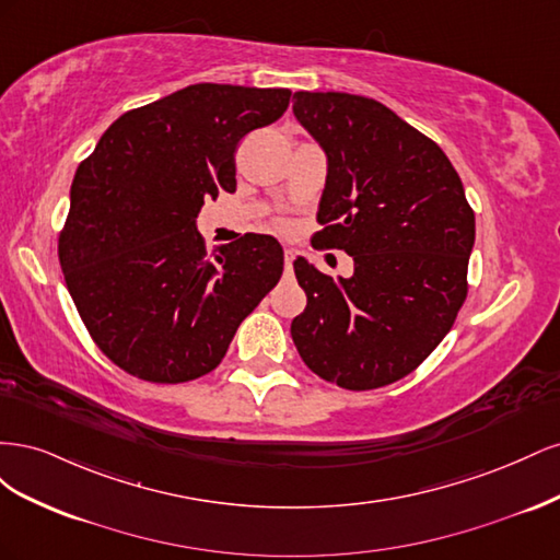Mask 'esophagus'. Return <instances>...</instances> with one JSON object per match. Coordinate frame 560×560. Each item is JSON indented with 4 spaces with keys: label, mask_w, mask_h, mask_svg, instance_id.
Listing matches in <instances>:
<instances>
[{
    "label": "esophagus",
    "mask_w": 560,
    "mask_h": 560,
    "mask_svg": "<svg viewBox=\"0 0 560 560\" xmlns=\"http://www.w3.org/2000/svg\"><path fill=\"white\" fill-rule=\"evenodd\" d=\"M292 261H294V249H284V268H287V273H290V270H292Z\"/></svg>",
    "instance_id": "34e87169"
}]
</instances>
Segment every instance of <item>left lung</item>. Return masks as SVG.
<instances>
[{"instance_id":"obj_1","label":"left lung","mask_w":560,"mask_h":560,"mask_svg":"<svg viewBox=\"0 0 560 560\" xmlns=\"http://www.w3.org/2000/svg\"><path fill=\"white\" fill-rule=\"evenodd\" d=\"M292 109L327 154L315 238L354 261L350 278H331L296 257L308 303L294 346L338 387L389 385L442 343L465 303L474 212L439 144L376 100L299 91Z\"/></svg>"}]
</instances>
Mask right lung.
Wrapping results in <instances>:
<instances>
[{"label":"right lung","mask_w":560,"mask_h":560,"mask_svg":"<svg viewBox=\"0 0 560 560\" xmlns=\"http://www.w3.org/2000/svg\"><path fill=\"white\" fill-rule=\"evenodd\" d=\"M290 95L194 83L118 116L77 167L60 266L93 341L130 376L210 374L278 284L273 235L245 233L210 261L196 217L208 198L235 191V147L278 121Z\"/></svg>","instance_id":"add662e5"}]
</instances>
